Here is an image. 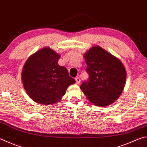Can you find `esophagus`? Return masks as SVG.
<instances>
[{"label":"esophagus","mask_w":147,"mask_h":147,"mask_svg":"<svg viewBox=\"0 0 147 147\" xmlns=\"http://www.w3.org/2000/svg\"><path fill=\"white\" fill-rule=\"evenodd\" d=\"M75 81H76V83L77 84H79L80 83V78L79 76H76L75 78Z\"/></svg>","instance_id":"34e87169"}]
</instances>
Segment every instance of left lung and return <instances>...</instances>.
Masks as SVG:
<instances>
[{
    "label": "left lung",
    "instance_id": "1",
    "mask_svg": "<svg viewBox=\"0 0 147 147\" xmlns=\"http://www.w3.org/2000/svg\"><path fill=\"white\" fill-rule=\"evenodd\" d=\"M89 78L80 89L94 105L105 107L113 103L122 92L126 71L118 58L99 46H94L84 55Z\"/></svg>",
    "mask_w": 147,
    "mask_h": 147
}]
</instances>
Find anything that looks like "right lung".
<instances>
[{
	"mask_svg": "<svg viewBox=\"0 0 147 147\" xmlns=\"http://www.w3.org/2000/svg\"><path fill=\"white\" fill-rule=\"evenodd\" d=\"M60 55L45 47L29 57L23 67L22 80L27 94L40 104L57 102L75 80L67 69L58 64Z\"/></svg>",
	"mask_w": 147,
	"mask_h": 147,
	"instance_id": "right-lung-1",
	"label": "right lung"
}]
</instances>
